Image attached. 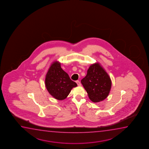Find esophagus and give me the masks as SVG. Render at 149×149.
Returning a JSON list of instances; mask_svg holds the SVG:
<instances>
[{
	"label": "esophagus",
	"mask_w": 149,
	"mask_h": 149,
	"mask_svg": "<svg viewBox=\"0 0 149 149\" xmlns=\"http://www.w3.org/2000/svg\"><path fill=\"white\" fill-rule=\"evenodd\" d=\"M76 83H77V84L78 86H81V84H80V81H79V80H77V81H76Z\"/></svg>",
	"instance_id": "obj_1"
}]
</instances>
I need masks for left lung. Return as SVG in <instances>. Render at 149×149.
Here are the masks:
<instances>
[{"instance_id":"left-lung-1","label":"left lung","mask_w":149,"mask_h":149,"mask_svg":"<svg viewBox=\"0 0 149 149\" xmlns=\"http://www.w3.org/2000/svg\"><path fill=\"white\" fill-rule=\"evenodd\" d=\"M81 82L90 100L95 103L105 99L111 88L109 76L98 63L90 65Z\"/></svg>"}]
</instances>
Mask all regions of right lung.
Instances as JSON below:
<instances>
[{"label": "right lung", "mask_w": 149, "mask_h": 149, "mask_svg": "<svg viewBox=\"0 0 149 149\" xmlns=\"http://www.w3.org/2000/svg\"><path fill=\"white\" fill-rule=\"evenodd\" d=\"M45 82L49 94L58 100H64L69 95L72 88L77 86L61 69V63L57 61L53 62L50 65L46 75Z\"/></svg>", "instance_id": "1"}]
</instances>
